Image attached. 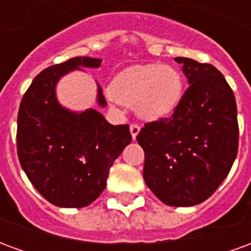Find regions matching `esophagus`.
<instances>
[{
  "label": "esophagus",
  "mask_w": 251,
  "mask_h": 251,
  "mask_svg": "<svg viewBox=\"0 0 251 251\" xmlns=\"http://www.w3.org/2000/svg\"><path fill=\"white\" fill-rule=\"evenodd\" d=\"M140 126L136 125V124H131L130 125V134H131V138L133 140H136V137L138 136V133H140Z\"/></svg>",
  "instance_id": "34e87169"
}]
</instances>
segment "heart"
I'll use <instances>...</instances> for the list:
<instances>
[{
	"label": "heart",
	"instance_id": "1",
	"mask_svg": "<svg viewBox=\"0 0 251 251\" xmlns=\"http://www.w3.org/2000/svg\"><path fill=\"white\" fill-rule=\"evenodd\" d=\"M111 97L133 106L141 120L157 121L174 113L184 94V77L171 64L149 63L121 71L110 86Z\"/></svg>",
	"mask_w": 251,
	"mask_h": 251
}]
</instances>
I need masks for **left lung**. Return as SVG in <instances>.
I'll list each match as a JSON object with an SVG mask.
<instances>
[{
    "mask_svg": "<svg viewBox=\"0 0 251 251\" xmlns=\"http://www.w3.org/2000/svg\"><path fill=\"white\" fill-rule=\"evenodd\" d=\"M189 87L172 117L147 124L137 136L145 152L144 180L158 199L191 207L214 194L238 152L237 103L211 64L175 57Z\"/></svg>",
    "mask_w": 251,
    "mask_h": 251,
    "instance_id": "1",
    "label": "left lung"
}]
</instances>
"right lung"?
<instances>
[{
	"label": "right lung",
	"instance_id": "right-lung-1",
	"mask_svg": "<svg viewBox=\"0 0 251 251\" xmlns=\"http://www.w3.org/2000/svg\"><path fill=\"white\" fill-rule=\"evenodd\" d=\"M102 59L72 57L33 79L17 117L21 168L43 198L63 208L91 204L106 188L115 158L131 141L127 125H111L98 110L74 111L56 95L59 80L83 68H99ZM97 104L106 107L97 83Z\"/></svg>",
	"mask_w": 251,
	"mask_h": 251
}]
</instances>
